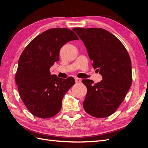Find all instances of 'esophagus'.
I'll return each mask as SVG.
<instances>
[{
  "mask_svg": "<svg viewBox=\"0 0 148 148\" xmlns=\"http://www.w3.org/2000/svg\"><path fill=\"white\" fill-rule=\"evenodd\" d=\"M75 82L77 83L81 82V79L79 78H75Z\"/></svg>",
  "mask_w": 148,
  "mask_h": 148,
  "instance_id": "1",
  "label": "esophagus"
}]
</instances>
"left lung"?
<instances>
[{
	"label": "left lung",
	"instance_id": "1",
	"mask_svg": "<svg viewBox=\"0 0 148 148\" xmlns=\"http://www.w3.org/2000/svg\"><path fill=\"white\" fill-rule=\"evenodd\" d=\"M84 42L92 66L102 75L95 83L83 79L87 93L83 102L84 110L96 118L113 114L122 104L132 83L131 59L120 40L100 28H74Z\"/></svg>",
	"mask_w": 148,
	"mask_h": 148
}]
</instances>
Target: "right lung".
Masks as SVG:
<instances>
[{"instance_id":"1","label":"right lung","mask_w":148,"mask_h":148,"mask_svg":"<svg viewBox=\"0 0 148 148\" xmlns=\"http://www.w3.org/2000/svg\"><path fill=\"white\" fill-rule=\"evenodd\" d=\"M78 39L70 29L52 28L37 36L22 52L15 79L22 101L36 117L48 119L60 110L63 97L75 79L60 78L49 70L59 60L61 47Z\"/></svg>"}]
</instances>
